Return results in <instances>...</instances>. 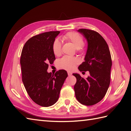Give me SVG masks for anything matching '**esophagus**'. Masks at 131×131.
Returning <instances> with one entry per match:
<instances>
[{"instance_id": "esophagus-1", "label": "esophagus", "mask_w": 131, "mask_h": 131, "mask_svg": "<svg viewBox=\"0 0 131 131\" xmlns=\"http://www.w3.org/2000/svg\"><path fill=\"white\" fill-rule=\"evenodd\" d=\"M68 74L69 76H71V75H72V73H71V72H70V71H68Z\"/></svg>"}]
</instances>
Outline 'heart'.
<instances>
[{
  "label": "heart",
  "mask_w": 131,
  "mask_h": 131,
  "mask_svg": "<svg viewBox=\"0 0 131 131\" xmlns=\"http://www.w3.org/2000/svg\"><path fill=\"white\" fill-rule=\"evenodd\" d=\"M62 39L70 41L77 49H81L84 44V40L81 35L75 32H69L62 37ZM52 49L56 56H58L61 53V43L58 39H55L52 44ZM78 60L75 57L65 56L59 61L58 66L61 69L71 71L75 68Z\"/></svg>",
  "instance_id": "1"
}]
</instances>
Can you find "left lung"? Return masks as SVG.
Here are the masks:
<instances>
[{"label":"left lung","mask_w":131,"mask_h":131,"mask_svg":"<svg viewBox=\"0 0 131 131\" xmlns=\"http://www.w3.org/2000/svg\"><path fill=\"white\" fill-rule=\"evenodd\" d=\"M78 31L88 43L84 61L78 69L80 71H88L90 75L84 79L79 74H73L77 78L74 87L75 94L80 104L93 105L104 98L109 87L112 57L107 43L98 32L85 29Z\"/></svg>","instance_id":"left-lung-1"}]
</instances>
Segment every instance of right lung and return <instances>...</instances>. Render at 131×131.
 Instances as JSON below:
<instances>
[{"label":"right lung","mask_w":131,"mask_h":131,"mask_svg":"<svg viewBox=\"0 0 131 131\" xmlns=\"http://www.w3.org/2000/svg\"><path fill=\"white\" fill-rule=\"evenodd\" d=\"M60 31H49L34 36L23 48L20 58L22 79L33 101L44 107L54 104L59 98L68 73L65 70L54 75L48 73V63L56 59L52 44Z\"/></svg>","instance_id":"obj_1"}]
</instances>
